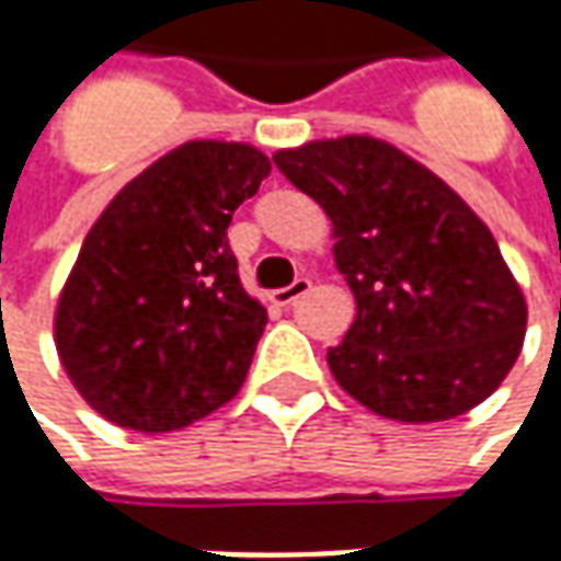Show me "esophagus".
Listing matches in <instances>:
<instances>
[{"mask_svg":"<svg viewBox=\"0 0 561 561\" xmlns=\"http://www.w3.org/2000/svg\"><path fill=\"white\" fill-rule=\"evenodd\" d=\"M309 287H312V280H309V277H296L290 287H284V290H274V296H271V299H274L277 306L290 309V306H296V302H299V299L309 293Z\"/></svg>","mask_w":561,"mask_h":561,"instance_id":"esophagus-1","label":"esophagus"}]
</instances>
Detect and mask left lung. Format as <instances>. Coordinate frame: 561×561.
I'll return each mask as SVG.
<instances>
[{
	"label": "left lung",
	"mask_w": 561,
	"mask_h": 561,
	"mask_svg": "<svg viewBox=\"0 0 561 561\" xmlns=\"http://www.w3.org/2000/svg\"><path fill=\"white\" fill-rule=\"evenodd\" d=\"M274 164L334 225L356 321L328 350L336 383L383 419L446 421L484 402L525 343L528 306L493 233L390 142H306Z\"/></svg>",
	"instance_id": "8db88e82"
}]
</instances>
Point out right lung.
Wrapping results in <instances>:
<instances>
[{"label":"right lung","instance_id":"1","mask_svg":"<svg viewBox=\"0 0 561 561\" xmlns=\"http://www.w3.org/2000/svg\"><path fill=\"white\" fill-rule=\"evenodd\" d=\"M268 171L247 142H184L99 215L58 299L55 346L102 419L162 434L237 397L268 312L240 284L227 225Z\"/></svg>","mask_w":561,"mask_h":561}]
</instances>
